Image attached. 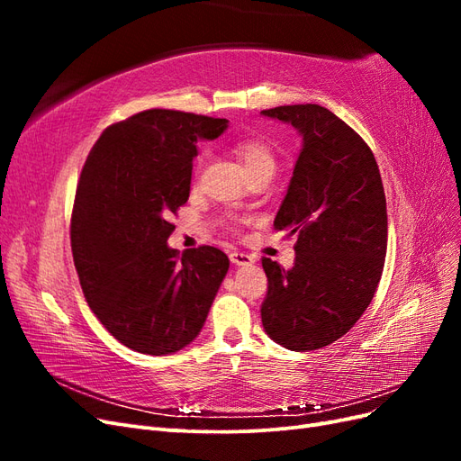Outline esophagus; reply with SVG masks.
Masks as SVG:
<instances>
[{"mask_svg":"<svg viewBox=\"0 0 461 461\" xmlns=\"http://www.w3.org/2000/svg\"><path fill=\"white\" fill-rule=\"evenodd\" d=\"M229 258H230V261L234 265H249V263H254V258L249 256V254H244V252H230Z\"/></svg>","mask_w":461,"mask_h":461,"instance_id":"esophagus-1","label":"esophagus"}]
</instances>
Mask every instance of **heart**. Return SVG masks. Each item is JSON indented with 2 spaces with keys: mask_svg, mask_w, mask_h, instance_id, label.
I'll use <instances>...</instances> for the list:
<instances>
[{
  "mask_svg": "<svg viewBox=\"0 0 461 461\" xmlns=\"http://www.w3.org/2000/svg\"><path fill=\"white\" fill-rule=\"evenodd\" d=\"M232 151L244 165L248 175L275 169V153L271 146L259 140V138H239V140L232 144Z\"/></svg>",
  "mask_w": 461,
  "mask_h": 461,
  "instance_id": "b5f03b06",
  "label": "heart"
}]
</instances>
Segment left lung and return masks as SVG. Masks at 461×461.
Here are the masks:
<instances>
[{"label":"left lung","instance_id":"obj_1","mask_svg":"<svg viewBox=\"0 0 461 461\" xmlns=\"http://www.w3.org/2000/svg\"><path fill=\"white\" fill-rule=\"evenodd\" d=\"M290 122L302 149L275 229L296 234L292 269L263 258L267 296L261 323L288 350L308 352L339 340L364 315L386 256V200L371 148L317 104L261 111Z\"/></svg>","mask_w":461,"mask_h":461}]
</instances>
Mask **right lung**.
<instances>
[{"mask_svg":"<svg viewBox=\"0 0 461 461\" xmlns=\"http://www.w3.org/2000/svg\"><path fill=\"white\" fill-rule=\"evenodd\" d=\"M227 119L148 109L111 124L82 167L71 248L95 317L134 352L167 356L198 337L229 258L213 246L178 256L167 246L171 215L190 196L200 140Z\"/></svg>","mask_w":461,"mask_h":461,"instance_id":"1","label":"right lung"}]
</instances>
